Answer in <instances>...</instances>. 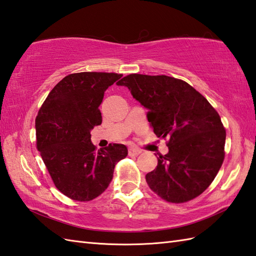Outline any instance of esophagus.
I'll list each match as a JSON object with an SVG mask.
<instances>
[{
    "mask_svg": "<svg viewBox=\"0 0 256 256\" xmlns=\"http://www.w3.org/2000/svg\"><path fill=\"white\" fill-rule=\"evenodd\" d=\"M140 154V150L136 148H128V155L130 156H138Z\"/></svg>",
    "mask_w": 256,
    "mask_h": 256,
    "instance_id": "1",
    "label": "esophagus"
}]
</instances>
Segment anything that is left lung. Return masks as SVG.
Returning <instances> with one entry per match:
<instances>
[{
  "mask_svg": "<svg viewBox=\"0 0 256 256\" xmlns=\"http://www.w3.org/2000/svg\"><path fill=\"white\" fill-rule=\"evenodd\" d=\"M148 108V120L170 152L145 176L153 192L167 202L198 197L214 182L224 160L226 128L219 113L186 81L168 76L131 74L118 81Z\"/></svg>",
  "mask_w": 256,
  "mask_h": 256,
  "instance_id": "8db88e82",
  "label": "left lung"
}]
</instances>
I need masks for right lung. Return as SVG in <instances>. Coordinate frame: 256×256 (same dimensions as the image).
<instances>
[{
	"mask_svg": "<svg viewBox=\"0 0 256 256\" xmlns=\"http://www.w3.org/2000/svg\"><path fill=\"white\" fill-rule=\"evenodd\" d=\"M121 74L77 72L64 77L47 96L36 116V146L56 188L76 201L100 196L114 167L128 156L123 144L96 150L90 131L102 123L104 91Z\"/></svg>",
	"mask_w": 256,
	"mask_h": 256,
	"instance_id": "obj_1",
	"label": "right lung"
}]
</instances>
